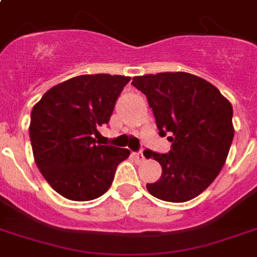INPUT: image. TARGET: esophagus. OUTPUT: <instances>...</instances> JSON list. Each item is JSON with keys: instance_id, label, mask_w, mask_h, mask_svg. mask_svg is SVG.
<instances>
[{"instance_id": "obj_1", "label": "esophagus", "mask_w": 257, "mask_h": 257, "mask_svg": "<svg viewBox=\"0 0 257 257\" xmlns=\"http://www.w3.org/2000/svg\"><path fill=\"white\" fill-rule=\"evenodd\" d=\"M135 158H137V160L138 162H144V155H143V152L142 151H139V152H135Z\"/></svg>"}]
</instances>
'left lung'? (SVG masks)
<instances>
[{
	"mask_svg": "<svg viewBox=\"0 0 257 257\" xmlns=\"http://www.w3.org/2000/svg\"><path fill=\"white\" fill-rule=\"evenodd\" d=\"M147 97L159 135H168V154L147 151L162 177L147 184L159 200L186 202L219 175L234 139L232 106L214 85L186 72L138 76L131 82Z\"/></svg>",
	"mask_w": 257,
	"mask_h": 257,
	"instance_id": "obj_1",
	"label": "left lung"
}]
</instances>
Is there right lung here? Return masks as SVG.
<instances>
[{
	"instance_id": "1",
	"label": "right lung",
	"mask_w": 257,
	"mask_h": 257,
	"mask_svg": "<svg viewBox=\"0 0 257 257\" xmlns=\"http://www.w3.org/2000/svg\"><path fill=\"white\" fill-rule=\"evenodd\" d=\"M130 77L82 75L51 88L33 107L30 141L40 173L51 188L72 201H90L109 189L126 148L99 144Z\"/></svg>"
}]
</instances>
